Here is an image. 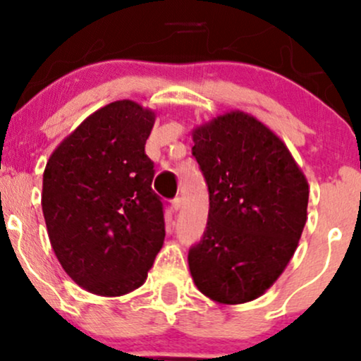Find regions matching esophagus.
Returning <instances> with one entry per match:
<instances>
[{
	"label": "esophagus",
	"instance_id": "obj_1",
	"mask_svg": "<svg viewBox=\"0 0 361 361\" xmlns=\"http://www.w3.org/2000/svg\"><path fill=\"white\" fill-rule=\"evenodd\" d=\"M180 207H182V199H180V197H176V199H173V201H172V209H173V211H179Z\"/></svg>",
	"mask_w": 361,
	"mask_h": 361
}]
</instances>
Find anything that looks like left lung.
I'll return each mask as SVG.
<instances>
[{
	"label": "left lung",
	"instance_id": "left-lung-1",
	"mask_svg": "<svg viewBox=\"0 0 361 361\" xmlns=\"http://www.w3.org/2000/svg\"><path fill=\"white\" fill-rule=\"evenodd\" d=\"M192 142L209 189V216L189 252L190 275L214 302H250L274 286L298 250L307 179L286 143L240 109L197 125Z\"/></svg>",
	"mask_w": 361,
	"mask_h": 361
}]
</instances>
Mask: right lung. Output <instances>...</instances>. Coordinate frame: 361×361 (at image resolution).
I'll use <instances>...</instances> for the list:
<instances>
[{
    "label": "right lung",
    "instance_id": "1",
    "mask_svg": "<svg viewBox=\"0 0 361 361\" xmlns=\"http://www.w3.org/2000/svg\"><path fill=\"white\" fill-rule=\"evenodd\" d=\"M157 113L137 101L103 106L59 143L42 184L55 257L78 286L120 298L143 286L165 238L145 143Z\"/></svg>",
    "mask_w": 361,
    "mask_h": 361
}]
</instances>
